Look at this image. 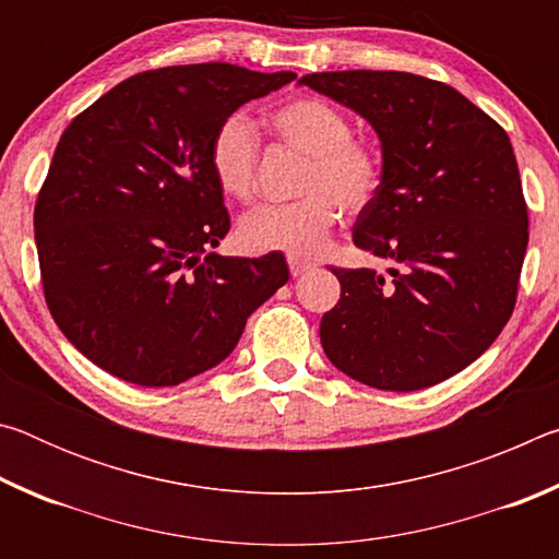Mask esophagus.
Listing matches in <instances>:
<instances>
[{"instance_id": "esophagus-1", "label": "esophagus", "mask_w": 559, "mask_h": 559, "mask_svg": "<svg viewBox=\"0 0 559 559\" xmlns=\"http://www.w3.org/2000/svg\"><path fill=\"white\" fill-rule=\"evenodd\" d=\"M288 269H290L293 276H302V273L313 269V263L306 261V259H300V257H296V253H290V257H288Z\"/></svg>"}]
</instances>
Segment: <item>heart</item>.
<instances>
[{"mask_svg": "<svg viewBox=\"0 0 559 559\" xmlns=\"http://www.w3.org/2000/svg\"><path fill=\"white\" fill-rule=\"evenodd\" d=\"M266 120L283 145L308 155L300 177V194L306 197L249 212L239 224V236L251 251L316 253L340 222V206L359 212L380 192L382 153L367 140L353 138V122L323 98H290ZM210 167L224 194L239 202L257 194L259 138L241 116H229L214 130Z\"/></svg>", "mask_w": 559, "mask_h": 559, "instance_id": "b5f03b06", "label": "heart"}]
</instances>
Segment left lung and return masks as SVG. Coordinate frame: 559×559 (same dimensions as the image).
I'll use <instances>...</instances> for the list:
<instances>
[{
    "instance_id": "1",
    "label": "left lung",
    "mask_w": 559,
    "mask_h": 559,
    "mask_svg": "<svg viewBox=\"0 0 559 559\" xmlns=\"http://www.w3.org/2000/svg\"><path fill=\"white\" fill-rule=\"evenodd\" d=\"M355 110L382 143L384 177L353 241L392 259L330 269L340 300L320 320L330 362L374 390L414 392L461 372L513 316L527 206L508 132L447 83L402 71L298 81Z\"/></svg>"
}]
</instances>
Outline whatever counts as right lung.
Masks as SVG:
<instances>
[{"instance_id": "obj_1", "label": "right lung", "mask_w": 559, "mask_h": 559, "mask_svg": "<svg viewBox=\"0 0 559 559\" xmlns=\"http://www.w3.org/2000/svg\"><path fill=\"white\" fill-rule=\"evenodd\" d=\"M296 79L231 63L130 75L75 116L34 206L46 306L93 365L175 386L231 355L288 281L281 251L219 257L229 231L210 167L219 122Z\"/></svg>"}]
</instances>
